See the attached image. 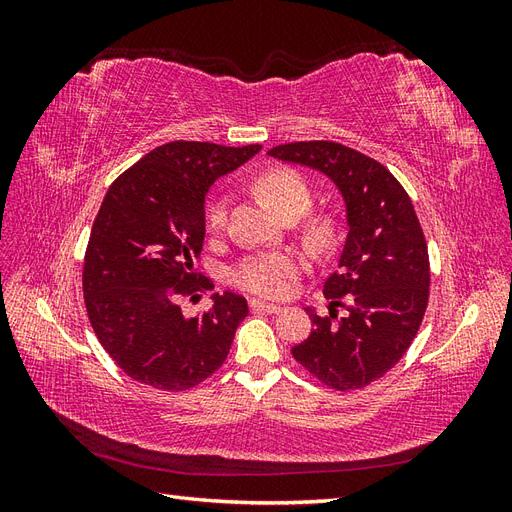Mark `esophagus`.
I'll use <instances>...</instances> for the list:
<instances>
[{
    "label": "esophagus",
    "instance_id": "obj_1",
    "mask_svg": "<svg viewBox=\"0 0 512 512\" xmlns=\"http://www.w3.org/2000/svg\"><path fill=\"white\" fill-rule=\"evenodd\" d=\"M250 307H252V312H260V314H277L282 309L280 305L265 303V301H258V299H252Z\"/></svg>",
    "mask_w": 512,
    "mask_h": 512
}]
</instances>
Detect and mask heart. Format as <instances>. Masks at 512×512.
<instances>
[{"label": "heart", "mask_w": 512, "mask_h": 512, "mask_svg": "<svg viewBox=\"0 0 512 512\" xmlns=\"http://www.w3.org/2000/svg\"><path fill=\"white\" fill-rule=\"evenodd\" d=\"M258 188L265 194L271 205L280 211L290 207L307 209L312 203V190L307 181L292 168H273L258 179ZM230 207V194H215L207 205V224L213 230H220L226 224ZM305 269L303 256L294 252H262L243 258L232 271V284L258 297H286Z\"/></svg>", "instance_id": "obj_1"}]
</instances>
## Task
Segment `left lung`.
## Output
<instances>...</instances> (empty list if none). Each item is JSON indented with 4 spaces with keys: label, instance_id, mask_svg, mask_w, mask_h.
<instances>
[{
    "label": "left lung",
    "instance_id": "1",
    "mask_svg": "<svg viewBox=\"0 0 512 512\" xmlns=\"http://www.w3.org/2000/svg\"><path fill=\"white\" fill-rule=\"evenodd\" d=\"M269 156L316 168L342 192L348 235L324 282L329 316L307 307L314 329L292 356L329 389H363L399 363L427 309L429 254L412 200L389 168L346 145L301 141Z\"/></svg>",
    "mask_w": 512,
    "mask_h": 512
}]
</instances>
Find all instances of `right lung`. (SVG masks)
<instances>
[{
  "label": "right lung",
  "instance_id": "right-lung-1",
  "mask_svg": "<svg viewBox=\"0 0 512 512\" xmlns=\"http://www.w3.org/2000/svg\"><path fill=\"white\" fill-rule=\"evenodd\" d=\"M260 149L173 141L108 188L87 243L83 294L102 348L132 380L179 393L226 361L247 301L215 292L209 312L194 318L179 301L213 288L194 269L209 188Z\"/></svg>",
  "mask_w": 512,
  "mask_h": 512
}]
</instances>
